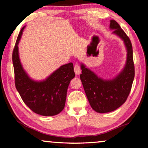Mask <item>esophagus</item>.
Here are the masks:
<instances>
[{
    "instance_id": "obj_1",
    "label": "esophagus",
    "mask_w": 148,
    "mask_h": 148,
    "mask_svg": "<svg viewBox=\"0 0 148 148\" xmlns=\"http://www.w3.org/2000/svg\"><path fill=\"white\" fill-rule=\"evenodd\" d=\"M74 72H75V74L76 75H79L81 74V69H80V66L78 64H76L74 65Z\"/></svg>"
}]
</instances>
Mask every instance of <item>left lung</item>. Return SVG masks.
<instances>
[{"mask_svg": "<svg viewBox=\"0 0 148 148\" xmlns=\"http://www.w3.org/2000/svg\"><path fill=\"white\" fill-rule=\"evenodd\" d=\"M110 29L123 40L126 47L127 61L124 69L112 79H103L81 64L80 79L87 98L95 112L107 113L114 111L125 103L131 92L134 77L132 46L128 36L115 20H110Z\"/></svg>", "mask_w": 148, "mask_h": 148, "instance_id": "8db88e82", "label": "left lung"}]
</instances>
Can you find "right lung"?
Listing matches in <instances>:
<instances>
[{
  "mask_svg": "<svg viewBox=\"0 0 148 148\" xmlns=\"http://www.w3.org/2000/svg\"><path fill=\"white\" fill-rule=\"evenodd\" d=\"M25 26L20 31L12 53L15 85L22 100L34 113L52 116L64 109L66 92L75 73L72 62L62 65L49 77L40 82L30 78L20 61L18 44Z\"/></svg>",
  "mask_w": 148,
  "mask_h": 148,
  "instance_id": "right-lung-1",
  "label": "right lung"
}]
</instances>
